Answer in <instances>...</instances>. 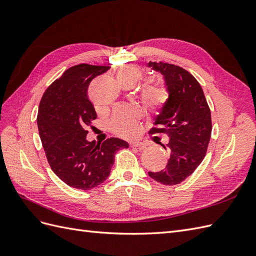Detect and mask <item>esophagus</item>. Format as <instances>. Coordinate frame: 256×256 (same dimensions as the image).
<instances>
[{
	"instance_id": "34e87169",
	"label": "esophagus",
	"mask_w": 256,
	"mask_h": 256,
	"mask_svg": "<svg viewBox=\"0 0 256 256\" xmlns=\"http://www.w3.org/2000/svg\"><path fill=\"white\" fill-rule=\"evenodd\" d=\"M131 147H136V148H140V150H144L146 147V144L143 142H138V141H134V142H131L130 143Z\"/></svg>"
}]
</instances>
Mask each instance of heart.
Masks as SVG:
<instances>
[{
    "label": "heart",
    "mask_w": 256,
    "mask_h": 256,
    "mask_svg": "<svg viewBox=\"0 0 256 256\" xmlns=\"http://www.w3.org/2000/svg\"><path fill=\"white\" fill-rule=\"evenodd\" d=\"M144 76V70L136 65L122 66L118 72V78L120 85H136ZM141 98L143 102L152 109H161L168 100V90L166 85L161 83L146 84L142 88ZM138 111L134 108H118L112 115L110 120V128L116 134L130 136L134 132L136 122L138 118Z\"/></svg>",
    "instance_id": "1"
}]
</instances>
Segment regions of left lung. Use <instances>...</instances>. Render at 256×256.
Masks as SVG:
<instances>
[{
	"label": "left lung",
	"mask_w": 256,
	"mask_h": 256,
	"mask_svg": "<svg viewBox=\"0 0 256 256\" xmlns=\"http://www.w3.org/2000/svg\"><path fill=\"white\" fill-rule=\"evenodd\" d=\"M160 72L168 90V100L154 122L150 134H164L170 152L166 170L148 172L158 182L173 186L190 176L203 161L212 136L210 109L200 83L189 72L164 62H150Z\"/></svg>",
	"instance_id": "left-lung-1"
}]
</instances>
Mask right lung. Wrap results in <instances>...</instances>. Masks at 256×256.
I'll return each mask as SVG.
<instances>
[{
	"mask_svg": "<svg viewBox=\"0 0 256 256\" xmlns=\"http://www.w3.org/2000/svg\"><path fill=\"white\" fill-rule=\"evenodd\" d=\"M110 66L79 64L68 68L46 90L37 115L40 136L49 164L68 186L90 190L110 175L118 150L128 143L118 138L88 142V127L96 120L88 96L90 81Z\"/></svg>",
	"mask_w": 256,
	"mask_h": 256,
	"instance_id": "obj_1",
	"label": "right lung"
}]
</instances>
